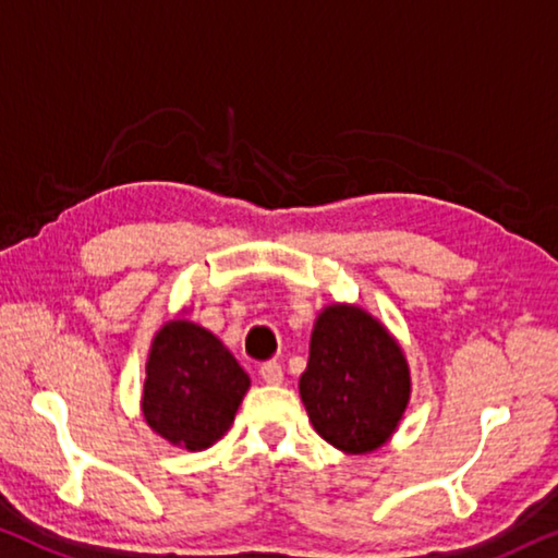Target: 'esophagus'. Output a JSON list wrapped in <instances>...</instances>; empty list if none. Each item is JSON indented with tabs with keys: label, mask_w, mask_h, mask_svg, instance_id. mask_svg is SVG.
<instances>
[{
	"label": "esophagus",
	"mask_w": 558,
	"mask_h": 558,
	"mask_svg": "<svg viewBox=\"0 0 558 558\" xmlns=\"http://www.w3.org/2000/svg\"><path fill=\"white\" fill-rule=\"evenodd\" d=\"M258 375H260V379H263L265 385H280V383H282V367H280V362H276V360L263 362L260 369H258Z\"/></svg>",
	"instance_id": "esophagus-1"
}]
</instances>
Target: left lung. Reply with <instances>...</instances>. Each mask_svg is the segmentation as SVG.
Instances as JSON below:
<instances>
[{"label": "left lung", "instance_id": "obj_1", "mask_svg": "<svg viewBox=\"0 0 558 558\" xmlns=\"http://www.w3.org/2000/svg\"><path fill=\"white\" fill-rule=\"evenodd\" d=\"M300 397L317 435L350 454L383 447L410 400V369L390 332L355 305L325 307Z\"/></svg>", "mask_w": 558, "mask_h": 558}]
</instances>
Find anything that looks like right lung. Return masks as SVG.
Instances as JSON below:
<instances>
[{
  "instance_id": "right-lung-1",
  "label": "right lung",
  "mask_w": 558,
  "mask_h": 558,
  "mask_svg": "<svg viewBox=\"0 0 558 558\" xmlns=\"http://www.w3.org/2000/svg\"><path fill=\"white\" fill-rule=\"evenodd\" d=\"M247 387L245 369L214 332L173 320L154 340L141 404L148 427L196 452L231 429Z\"/></svg>"
}]
</instances>
